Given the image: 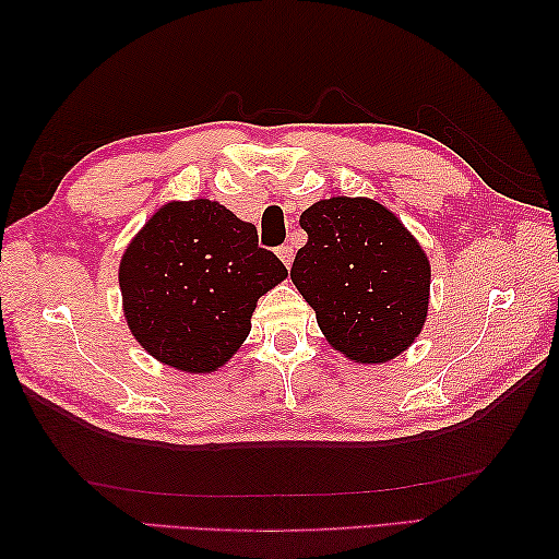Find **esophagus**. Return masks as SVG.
Masks as SVG:
<instances>
[{
  "label": "esophagus",
  "mask_w": 559,
  "mask_h": 559,
  "mask_svg": "<svg viewBox=\"0 0 559 559\" xmlns=\"http://www.w3.org/2000/svg\"><path fill=\"white\" fill-rule=\"evenodd\" d=\"M276 254L281 257L283 264H286V269H290L293 259H295V249H293V247H288V245H283V247H278V249H276Z\"/></svg>",
  "instance_id": "obj_1"
}]
</instances>
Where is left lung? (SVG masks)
Masks as SVG:
<instances>
[{
  "instance_id": "left-lung-1",
  "label": "left lung",
  "mask_w": 559,
  "mask_h": 559,
  "mask_svg": "<svg viewBox=\"0 0 559 559\" xmlns=\"http://www.w3.org/2000/svg\"><path fill=\"white\" fill-rule=\"evenodd\" d=\"M307 245L290 278L326 341L355 362H386L418 338L430 298V261L386 206L334 197L300 216Z\"/></svg>"
}]
</instances>
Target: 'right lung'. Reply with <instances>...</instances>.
<instances>
[{"instance_id": "obj_1", "label": "right lung", "mask_w": 559, "mask_h": 559, "mask_svg": "<svg viewBox=\"0 0 559 559\" xmlns=\"http://www.w3.org/2000/svg\"><path fill=\"white\" fill-rule=\"evenodd\" d=\"M288 276L257 228L218 201L160 206L120 261L127 324L153 358L213 372L247 338L261 295Z\"/></svg>"}]
</instances>
